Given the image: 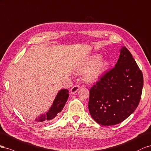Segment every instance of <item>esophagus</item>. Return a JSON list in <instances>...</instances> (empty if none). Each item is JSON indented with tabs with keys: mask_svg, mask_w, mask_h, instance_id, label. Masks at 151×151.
Here are the masks:
<instances>
[{
	"mask_svg": "<svg viewBox=\"0 0 151 151\" xmlns=\"http://www.w3.org/2000/svg\"><path fill=\"white\" fill-rule=\"evenodd\" d=\"M80 89V87L78 85H74L73 87L71 88L70 90V93L73 95V94H75V93H76L78 92V90Z\"/></svg>",
	"mask_w": 151,
	"mask_h": 151,
	"instance_id": "esophagus-1",
	"label": "esophagus"
}]
</instances>
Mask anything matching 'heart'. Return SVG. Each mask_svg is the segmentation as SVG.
<instances>
[{"mask_svg": "<svg viewBox=\"0 0 151 151\" xmlns=\"http://www.w3.org/2000/svg\"><path fill=\"white\" fill-rule=\"evenodd\" d=\"M102 58V56L100 54L93 55L76 67V73H84L83 80L86 83L97 82L107 71L109 63Z\"/></svg>", "mask_w": 151, "mask_h": 151, "instance_id": "1", "label": "heart"}]
</instances>
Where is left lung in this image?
Wrapping results in <instances>:
<instances>
[{"mask_svg": "<svg viewBox=\"0 0 151 151\" xmlns=\"http://www.w3.org/2000/svg\"><path fill=\"white\" fill-rule=\"evenodd\" d=\"M143 74L125 47L120 49L115 67L90 90L88 110L97 123L115 125L136 109L141 98Z\"/></svg>", "mask_w": 151, "mask_h": 151, "instance_id": "left-lung-1", "label": "left lung"}]
</instances>
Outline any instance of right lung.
Segmentation results:
<instances>
[{
    "label": "right lung",
    "mask_w": 151,
    "mask_h": 151,
    "mask_svg": "<svg viewBox=\"0 0 151 151\" xmlns=\"http://www.w3.org/2000/svg\"><path fill=\"white\" fill-rule=\"evenodd\" d=\"M69 91L67 89H62L58 93L56 97L51 106L50 108L45 114L38 116L35 121L38 123H46L52 121L57 114L61 112L68 101Z\"/></svg>",
    "instance_id": "1"
}]
</instances>
